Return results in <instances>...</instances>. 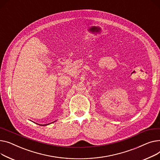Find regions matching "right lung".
<instances>
[{
    "instance_id": "obj_1",
    "label": "right lung",
    "mask_w": 160,
    "mask_h": 160,
    "mask_svg": "<svg viewBox=\"0 0 160 160\" xmlns=\"http://www.w3.org/2000/svg\"><path fill=\"white\" fill-rule=\"evenodd\" d=\"M48 125V124H46V125H42V126H45V125Z\"/></svg>"
}]
</instances>
